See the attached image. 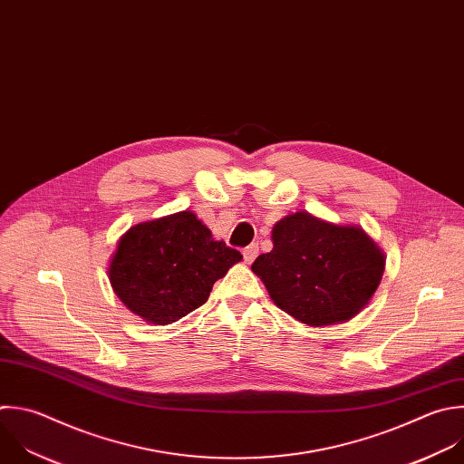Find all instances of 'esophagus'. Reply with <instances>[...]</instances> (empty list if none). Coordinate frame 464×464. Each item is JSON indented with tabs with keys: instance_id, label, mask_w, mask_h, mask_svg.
<instances>
[{
	"instance_id": "1",
	"label": "esophagus",
	"mask_w": 464,
	"mask_h": 464,
	"mask_svg": "<svg viewBox=\"0 0 464 464\" xmlns=\"http://www.w3.org/2000/svg\"><path fill=\"white\" fill-rule=\"evenodd\" d=\"M242 253H244V260L247 264H251L256 258V255H258V244H249L247 247H244Z\"/></svg>"
}]
</instances>
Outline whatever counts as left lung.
Here are the masks:
<instances>
[{"instance_id": "8db88e82", "label": "left lung", "mask_w": 464, "mask_h": 464, "mask_svg": "<svg viewBox=\"0 0 464 464\" xmlns=\"http://www.w3.org/2000/svg\"><path fill=\"white\" fill-rule=\"evenodd\" d=\"M271 240L273 249L251 269L280 310L305 326L352 321L384 275V251L359 226L296 211L273 226Z\"/></svg>"}]
</instances>
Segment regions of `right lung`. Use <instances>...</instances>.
<instances>
[{"label": "right lung", "mask_w": 464, "mask_h": 464, "mask_svg": "<svg viewBox=\"0 0 464 464\" xmlns=\"http://www.w3.org/2000/svg\"><path fill=\"white\" fill-rule=\"evenodd\" d=\"M240 260L193 211H179L129 227L111 256L109 280L129 312L168 326L200 307Z\"/></svg>", "instance_id": "obj_1"}]
</instances>
